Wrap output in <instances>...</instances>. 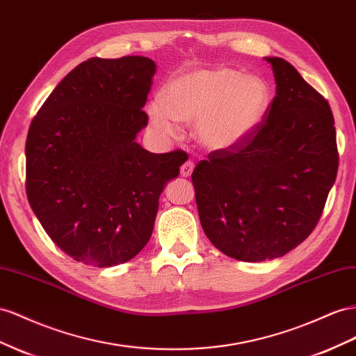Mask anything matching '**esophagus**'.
Returning a JSON list of instances; mask_svg holds the SVG:
<instances>
[{
    "label": "esophagus",
    "mask_w": 356,
    "mask_h": 356,
    "mask_svg": "<svg viewBox=\"0 0 356 356\" xmlns=\"http://www.w3.org/2000/svg\"><path fill=\"white\" fill-rule=\"evenodd\" d=\"M195 169V163L193 161H186L184 165L181 166V177H190L191 172Z\"/></svg>",
    "instance_id": "1"
}]
</instances>
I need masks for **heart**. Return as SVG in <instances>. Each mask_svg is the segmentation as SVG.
I'll return each instance as SVG.
<instances>
[{
    "instance_id": "b5f03b06",
    "label": "heart",
    "mask_w": 356,
    "mask_h": 356,
    "mask_svg": "<svg viewBox=\"0 0 356 356\" xmlns=\"http://www.w3.org/2000/svg\"><path fill=\"white\" fill-rule=\"evenodd\" d=\"M271 104V88L257 74H241L229 67L191 69L174 76L161 99L148 104L152 129L175 136L178 121H195L202 147L226 151L261 127Z\"/></svg>"
}]
</instances>
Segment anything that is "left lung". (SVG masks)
Segmentation results:
<instances>
[{
  "mask_svg": "<svg viewBox=\"0 0 356 356\" xmlns=\"http://www.w3.org/2000/svg\"><path fill=\"white\" fill-rule=\"evenodd\" d=\"M265 60L277 86L261 127L239 145L211 152L191 174L205 235L244 262L300 245L318 225L339 169L328 102L291 63Z\"/></svg>",
  "mask_w": 356,
  "mask_h": 356,
  "instance_id": "8db88e82",
  "label": "left lung"
}]
</instances>
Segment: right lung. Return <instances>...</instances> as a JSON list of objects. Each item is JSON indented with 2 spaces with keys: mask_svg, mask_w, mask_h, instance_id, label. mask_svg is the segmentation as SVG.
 <instances>
[{
  "mask_svg": "<svg viewBox=\"0 0 356 356\" xmlns=\"http://www.w3.org/2000/svg\"><path fill=\"white\" fill-rule=\"evenodd\" d=\"M157 72L147 56L90 58L55 86L28 130L26 196L46 234L74 261L106 268L149 241L159 197L184 151L136 142Z\"/></svg>",
  "mask_w": 356,
  "mask_h": 356,
  "instance_id": "add662e5",
  "label": "right lung"
}]
</instances>
